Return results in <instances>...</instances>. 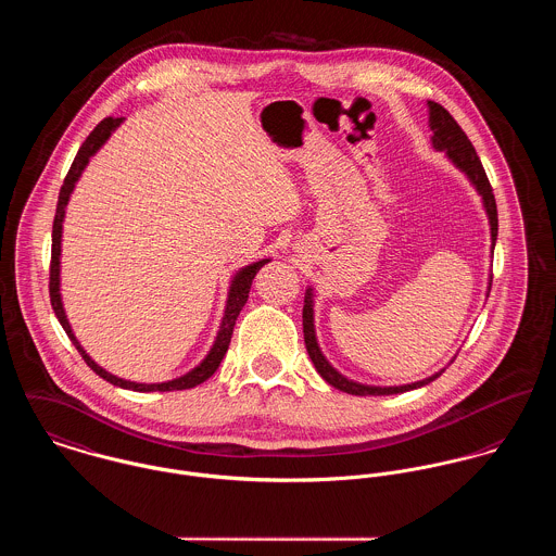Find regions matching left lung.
<instances>
[{"label": "left lung", "mask_w": 556, "mask_h": 556, "mask_svg": "<svg viewBox=\"0 0 556 556\" xmlns=\"http://www.w3.org/2000/svg\"><path fill=\"white\" fill-rule=\"evenodd\" d=\"M427 110H429V129L433 131L431 147L435 151L446 154V159L455 165L458 172L465 174V178L469 180V185L476 189V193L482 200V207H484V212L489 216L491 253H493L495 251V242H497V225L500 223H497V203H495L493 189L489 185L486 172H484L478 154L473 151L471 142L467 140L465 131L458 127V123L451 116V112L446 108H442L440 103H435V101H427ZM491 282H493V276H489L486 298L491 293ZM303 342H305L307 354H309L316 371L320 374V378L327 384H331L333 389H338L342 393H349V395H361V397H365V395H397V393L414 391V389H420V387L433 382L446 369L444 367V369L435 371L429 378H422V380H416V382H409V384H400V387H374V384H363V382H356V380L346 378L342 371H338L327 361V356L323 354L320 346H318L316 327H314V289L312 287L305 289V298H303Z\"/></svg>", "instance_id": "left-lung-1"}]
</instances>
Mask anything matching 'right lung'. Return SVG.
Returning <instances> with one entry per match:
<instances>
[{"instance_id": "right-lung-1", "label": "right lung", "mask_w": 556, "mask_h": 556, "mask_svg": "<svg viewBox=\"0 0 556 556\" xmlns=\"http://www.w3.org/2000/svg\"><path fill=\"white\" fill-rule=\"evenodd\" d=\"M123 123V118H103L100 125L89 134V138L85 140V144L80 147V151L76 154L65 180H63V187L59 191V202H56V214H54V223H52V261H51V303L52 309H54V316L59 318L63 331L67 333V338L72 340V344L76 346V351L80 353V356L85 358V363L103 378L105 382L114 384V387H121V389H127V391H138V393H154V391H185V389H193L198 384L205 382L220 365L223 356L227 354L229 349V342H231V336H233V327H236V320L240 316V309L244 307V303L249 302V293H251V285H253L254 276L256 271L269 263L271 258H258L254 263H249L244 267H240L233 278H231V285H229V291H227V302H225V309H223V318H220V325H218V331H216V338L210 346L207 354L203 356L202 361L189 369L187 374L174 378V380H165V382H134V380H125V378H118L110 371H105L101 367L100 363H96L89 353L83 349V344L76 340L74 331H72V325L67 320V314H65V307H63V300H61V236H63V220H65V207L67 202L76 189V182L80 180L83 172L87 169L91 156H96L101 147L110 140V136L118 129V125Z\"/></svg>"}]
</instances>
